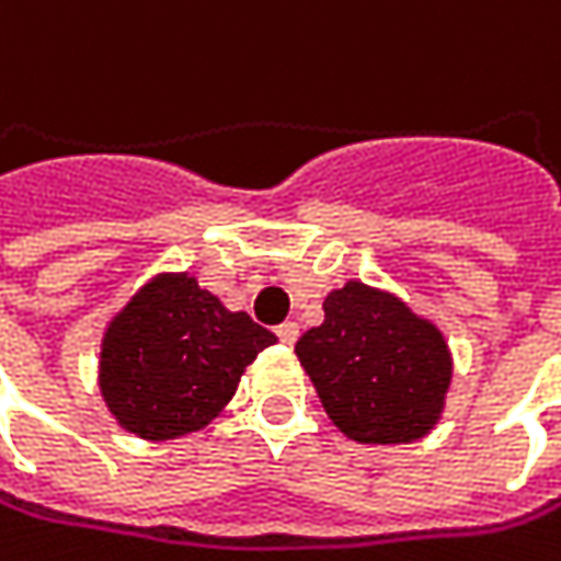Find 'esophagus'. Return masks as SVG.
I'll list each match as a JSON object with an SVG mask.
<instances>
[{
  "mask_svg": "<svg viewBox=\"0 0 561 561\" xmlns=\"http://www.w3.org/2000/svg\"><path fill=\"white\" fill-rule=\"evenodd\" d=\"M277 337H280V344H296V337H299V324L296 322L277 324Z\"/></svg>",
  "mask_w": 561,
  "mask_h": 561,
  "instance_id": "34e87169",
  "label": "esophagus"
}]
</instances>
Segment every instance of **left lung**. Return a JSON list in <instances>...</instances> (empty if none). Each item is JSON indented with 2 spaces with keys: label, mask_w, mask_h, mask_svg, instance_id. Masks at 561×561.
Segmentation results:
<instances>
[{
  "label": "left lung",
  "mask_w": 561,
  "mask_h": 561,
  "mask_svg": "<svg viewBox=\"0 0 561 561\" xmlns=\"http://www.w3.org/2000/svg\"><path fill=\"white\" fill-rule=\"evenodd\" d=\"M296 356L331 423L363 445L433 433L455 373L442 328L363 280L324 296V322L296 341Z\"/></svg>",
  "instance_id": "obj_1"
}]
</instances>
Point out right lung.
I'll return each mask as SVG.
<instances>
[{"instance_id": "1", "label": "right lung", "mask_w": 561, "mask_h": 561, "mask_svg": "<svg viewBox=\"0 0 561 561\" xmlns=\"http://www.w3.org/2000/svg\"><path fill=\"white\" fill-rule=\"evenodd\" d=\"M277 337L227 309L188 271H160L106 322L98 385L110 416L145 442L202 433Z\"/></svg>"}]
</instances>
